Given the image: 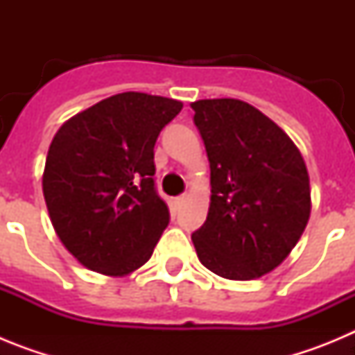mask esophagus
<instances>
[{"label":"esophagus","instance_id":"1","mask_svg":"<svg viewBox=\"0 0 355 355\" xmlns=\"http://www.w3.org/2000/svg\"><path fill=\"white\" fill-rule=\"evenodd\" d=\"M184 200H187V196H184V193H183V196H180V197H175V200H174V202H175V206H178V208H180V206H181V205H183Z\"/></svg>","mask_w":355,"mask_h":355}]
</instances>
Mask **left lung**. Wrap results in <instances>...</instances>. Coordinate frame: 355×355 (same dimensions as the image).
Returning <instances> with one entry per match:
<instances>
[{"mask_svg": "<svg viewBox=\"0 0 355 355\" xmlns=\"http://www.w3.org/2000/svg\"><path fill=\"white\" fill-rule=\"evenodd\" d=\"M211 171L206 222L192 233L199 261L249 281L286 259L311 213L300 150L274 121L240 99L192 103Z\"/></svg>", "mask_w": 355, "mask_h": 355, "instance_id": "1", "label": "left lung"}]
</instances>
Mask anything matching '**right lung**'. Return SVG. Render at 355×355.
Returning a JSON list of instances; mask_svg holds the SVG:
<instances>
[{"label": "right lung", "mask_w": 355, "mask_h": 355, "mask_svg": "<svg viewBox=\"0 0 355 355\" xmlns=\"http://www.w3.org/2000/svg\"><path fill=\"white\" fill-rule=\"evenodd\" d=\"M183 103L142 92L69 119L48 150L42 192L65 249L83 266L128 275L155 250L171 215L155 187V144Z\"/></svg>", "instance_id": "add662e5"}]
</instances>
